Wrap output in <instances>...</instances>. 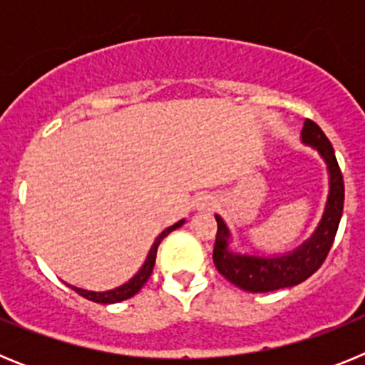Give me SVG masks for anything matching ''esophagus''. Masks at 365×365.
<instances>
[{"label":"esophagus","mask_w":365,"mask_h":365,"mask_svg":"<svg viewBox=\"0 0 365 365\" xmlns=\"http://www.w3.org/2000/svg\"><path fill=\"white\" fill-rule=\"evenodd\" d=\"M214 205H215V199L212 197V195H201V197L195 199V208H197L199 212L210 210Z\"/></svg>","instance_id":"1"}]
</instances>
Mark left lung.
Instances as JSON below:
<instances>
[{"instance_id":"left-lung-1","label":"left lung","mask_w":365,"mask_h":365,"mask_svg":"<svg viewBox=\"0 0 365 365\" xmlns=\"http://www.w3.org/2000/svg\"><path fill=\"white\" fill-rule=\"evenodd\" d=\"M302 143L318 151V155L327 164L329 173V193L324 215L309 240L303 241L292 252L279 254V256L235 252L230 248V228L222 221L221 215L215 214L217 235L214 245V263L219 272L235 287H240L241 291L270 292L298 285L320 269L333 247L341 210H344L341 172L329 138L320 130V125L309 118L303 122Z\"/></svg>"}]
</instances>
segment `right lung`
I'll return each instance as SVG.
<instances>
[{"mask_svg": "<svg viewBox=\"0 0 365 365\" xmlns=\"http://www.w3.org/2000/svg\"><path fill=\"white\" fill-rule=\"evenodd\" d=\"M182 225H185V219H180V221H177L175 225L168 227L166 230H163L159 235H157V237H155L153 245H151V248H150V252H148V256H146V261H144V265L140 267L133 278H131L130 282H125L124 285L117 287V289H111V291H104V292L86 291V289L69 285V283H67V287H71L74 292H78V294L83 296V298L91 299V302H96V303H118V302H124V299L131 298V296H135L138 291H140V289H143L144 283H146L148 278L151 276V270H153V267H155V257H157V248H159L160 241H163L164 237L170 234V232H173L175 228L182 227Z\"/></svg>", "mask_w": 365, "mask_h": 365, "instance_id": "right-lung-1", "label": "right lung"}]
</instances>
